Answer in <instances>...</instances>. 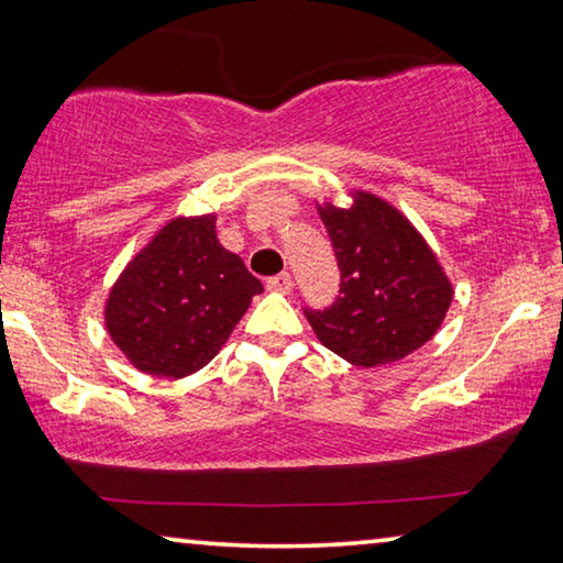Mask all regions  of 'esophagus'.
Listing matches in <instances>:
<instances>
[{
	"instance_id": "obj_1",
	"label": "esophagus",
	"mask_w": 563,
	"mask_h": 563,
	"mask_svg": "<svg viewBox=\"0 0 563 563\" xmlns=\"http://www.w3.org/2000/svg\"><path fill=\"white\" fill-rule=\"evenodd\" d=\"M265 288L273 290V292H290L292 290V278L288 273H280L275 275V278H268V283H265Z\"/></svg>"
}]
</instances>
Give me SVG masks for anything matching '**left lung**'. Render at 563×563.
<instances>
[{
  "instance_id": "8db88e82",
  "label": "left lung",
  "mask_w": 563,
  "mask_h": 563,
  "mask_svg": "<svg viewBox=\"0 0 563 563\" xmlns=\"http://www.w3.org/2000/svg\"><path fill=\"white\" fill-rule=\"evenodd\" d=\"M350 198L347 208L318 203L340 265V295L305 318L342 360L389 365L434 338L454 288L405 213L369 190H350Z\"/></svg>"
}]
</instances>
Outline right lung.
Here are the masks:
<instances>
[{
    "label": "right lung",
    "mask_w": 563,
    "mask_h": 563,
    "mask_svg": "<svg viewBox=\"0 0 563 563\" xmlns=\"http://www.w3.org/2000/svg\"><path fill=\"white\" fill-rule=\"evenodd\" d=\"M263 292L216 235V216H176L121 271L103 325L133 367L188 377L206 367Z\"/></svg>",
    "instance_id": "obj_1"
}]
</instances>
